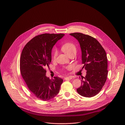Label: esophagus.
Masks as SVG:
<instances>
[{"label": "esophagus", "instance_id": "esophagus-1", "mask_svg": "<svg viewBox=\"0 0 125 125\" xmlns=\"http://www.w3.org/2000/svg\"><path fill=\"white\" fill-rule=\"evenodd\" d=\"M73 79V77L72 76H68V77H65L64 78L65 80H71Z\"/></svg>", "mask_w": 125, "mask_h": 125}]
</instances>
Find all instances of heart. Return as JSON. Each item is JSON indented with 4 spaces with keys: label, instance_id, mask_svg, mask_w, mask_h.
I'll use <instances>...</instances> for the list:
<instances>
[{
    "label": "heart",
    "instance_id": "b5f03b06",
    "mask_svg": "<svg viewBox=\"0 0 125 125\" xmlns=\"http://www.w3.org/2000/svg\"><path fill=\"white\" fill-rule=\"evenodd\" d=\"M62 49L67 54H69L70 53L76 51V48L75 45L72 42H67L62 45ZM58 54L57 50H54L53 54V58L55 59ZM71 66L68 67V69H70Z\"/></svg>",
    "mask_w": 125,
    "mask_h": 125
}]
</instances>
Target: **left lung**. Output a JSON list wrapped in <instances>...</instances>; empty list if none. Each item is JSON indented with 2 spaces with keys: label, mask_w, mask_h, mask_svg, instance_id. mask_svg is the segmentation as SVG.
<instances>
[{
  "label": "left lung",
  "mask_w": 125,
  "mask_h": 125,
  "mask_svg": "<svg viewBox=\"0 0 125 125\" xmlns=\"http://www.w3.org/2000/svg\"><path fill=\"white\" fill-rule=\"evenodd\" d=\"M79 42L82 51L83 68L86 75L82 85L77 89L78 93L85 97H92L101 91L107 80L108 71L106 52L95 38L80 33H70Z\"/></svg>",
  "instance_id": "1"
}]
</instances>
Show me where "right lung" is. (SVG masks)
<instances>
[{"label":"right lung","mask_w":125,"mask_h":125,"mask_svg":"<svg viewBox=\"0 0 125 125\" xmlns=\"http://www.w3.org/2000/svg\"><path fill=\"white\" fill-rule=\"evenodd\" d=\"M63 33H43L35 36L22 50L20 66L22 76L30 91L38 99L47 101L59 93L63 80L58 77L50 79L45 67L52 61V50Z\"/></svg>","instance_id":"obj_1"}]
</instances>
